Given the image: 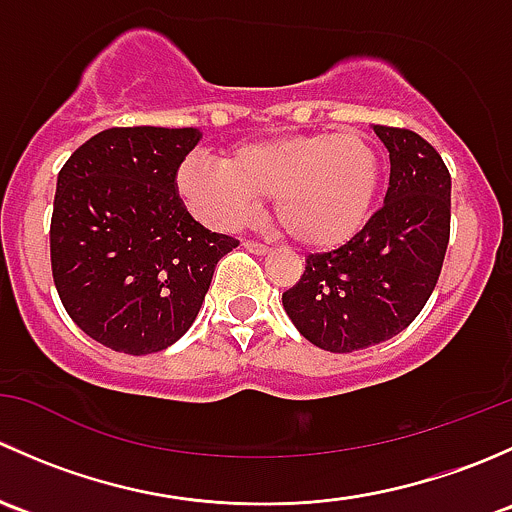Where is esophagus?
Returning <instances> with one entry per match:
<instances>
[{
  "instance_id": "1",
  "label": "esophagus",
  "mask_w": 512,
  "mask_h": 512,
  "mask_svg": "<svg viewBox=\"0 0 512 512\" xmlns=\"http://www.w3.org/2000/svg\"><path fill=\"white\" fill-rule=\"evenodd\" d=\"M242 247H245L247 252H252V255H270V252H272V247L260 245V242H252V240L242 242Z\"/></svg>"
}]
</instances>
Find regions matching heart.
Masks as SVG:
<instances>
[{"mask_svg": "<svg viewBox=\"0 0 512 512\" xmlns=\"http://www.w3.org/2000/svg\"><path fill=\"white\" fill-rule=\"evenodd\" d=\"M381 180V158L361 133H302L245 143L210 160L188 156L175 188L213 230H237L272 198L275 218L297 245L334 250L366 225Z\"/></svg>", "mask_w": 512, "mask_h": 512, "instance_id": "heart-1", "label": "heart"}]
</instances>
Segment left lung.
I'll use <instances>...</instances> for the list:
<instances>
[{
	"mask_svg": "<svg viewBox=\"0 0 512 512\" xmlns=\"http://www.w3.org/2000/svg\"><path fill=\"white\" fill-rule=\"evenodd\" d=\"M391 160L384 205L332 252L307 257L282 294L304 339L334 354L404 332L431 297L451 235V175L436 148L409 128L374 126Z\"/></svg>",
	"mask_w": 512,
	"mask_h": 512,
	"instance_id": "left-lung-1",
	"label": "left lung"
}]
</instances>
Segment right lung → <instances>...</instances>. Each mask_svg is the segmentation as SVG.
<instances>
[{
  "mask_svg": "<svg viewBox=\"0 0 512 512\" xmlns=\"http://www.w3.org/2000/svg\"><path fill=\"white\" fill-rule=\"evenodd\" d=\"M198 128H108L56 180L51 272L91 339L123 354L163 352L198 317L215 265L237 240L185 210L175 173Z\"/></svg>",
  "mask_w": 512,
  "mask_h": 512,
  "instance_id": "obj_1",
  "label": "right lung"
}]
</instances>
